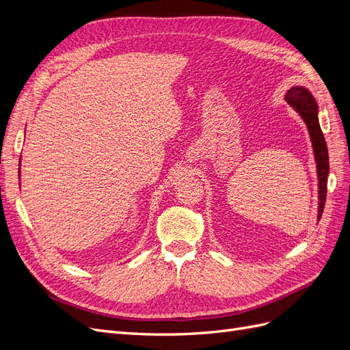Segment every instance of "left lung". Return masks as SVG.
Returning <instances> with one entry per match:
<instances>
[{"label": "left lung", "instance_id": "1", "mask_svg": "<svg viewBox=\"0 0 350 350\" xmlns=\"http://www.w3.org/2000/svg\"><path fill=\"white\" fill-rule=\"evenodd\" d=\"M286 100H288L291 107H293L302 116L311 135L315 161H317V171H319V183H320V188H319L320 191L319 220H320L325 206L327 176H328V169H330V165H328V150H327L325 139L319 122V107H317L312 94L305 88H292L288 92V94H286Z\"/></svg>", "mask_w": 350, "mask_h": 350}]
</instances>
